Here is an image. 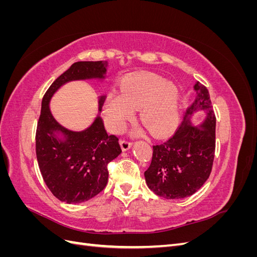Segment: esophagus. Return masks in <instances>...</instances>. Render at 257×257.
<instances>
[{
    "label": "esophagus",
    "mask_w": 257,
    "mask_h": 257,
    "mask_svg": "<svg viewBox=\"0 0 257 257\" xmlns=\"http://www.w3.org/2000/svg\"><path fill=\"white\" fill-rule=\"evenodd\" d=\"M120 145H121L122 151H127L132 147V143H130L127 141H120Z\"/></svg>",
    "instance_id": "1"
}]
</instances>
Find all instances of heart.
Masks as SVG:
<instances>
[{
  "label": "heart",
  "mask_w": 257,
  "mask_h": 257,
  "mask_svg": "<svg viewBox=\"0 0 257 257\" xmlns=\"http://www.w3.org/2000/svg\"><path fill=\"white\" fill-rule=\"evenodd\" d=\"M136 109H141V120L152 135H166L180 119V92L177 85L157 75L130 77L123 81L120 94L109 93L105 98L103 113L107 126L120 133Z\"/></svg>",
  "instance_id": "1"
}]
</instances>
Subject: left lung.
I'll return each instance as SVG.
<instances>
[{
	"label": "left lung",
	"instance_id": "8db88e82",
	"mask_svg": "<svg viewBox=\"0 0 257 257\" xmlns=\"http://www.w3.org/2000/svg\"><path fill=\"white\" fill-rule=\"evenodd\" d=\"M196 97L186 110L176 133L165 143L153 146L151 164L145 172L146 183L154 194L166 199L193 195L207 181L215 150V115L207 88L194 85ZM207 115L198 127L191 124L193 113Z\"/></svg>",
	"mask_w": 257,
	"mask_h": 257
}]
</instances>
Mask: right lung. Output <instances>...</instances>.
I'll return each mask as SVG.
<instances>
[{
	"label": "right lung",
	"mask_w": 257,
	"mask_h": 257,
	"mask_svg": "<svg viewBox=\"0 0 257 257\" xmlns=\"http://www.w3.org/2000/svg\"><path fill=\"white\" fill-rule=\"evenodd\" d=\"M107 61L76 62L52 82L42 100L36 130V158L46 185L59 200L79 204L96 196L108 181V163L122 152L119 139L108 135L99 115L89 127L71 131L53 118L49 103L62 85L76 80L105 79ZM105 95L98 97L102 111Z\"/></svg>",
	"instance_id": "add662e5"
}]
</instances>
